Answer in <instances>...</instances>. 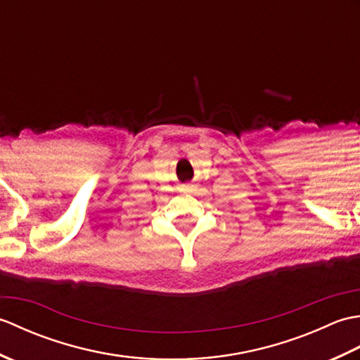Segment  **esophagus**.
<instances>
[{
    "label": "esophagus",
    "mask_w": 360,
    "mask_h": 360,
    "mask_svg": "<svg viewBox=\"0 0 360 360\" xmlns=\"http://www.w3.org/2000/svg\"><path fill=\"white\" fill-rule=\"evenodd\" d=\"M196 186L195 184H184V192L186 193H195Z\"/></svg>",
    "instance_id": "34e87169"
}]
</instances>
